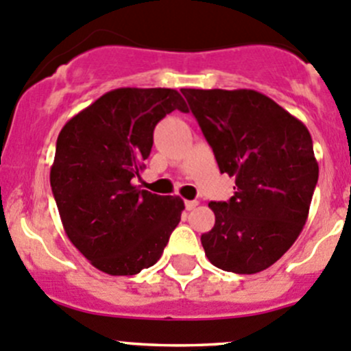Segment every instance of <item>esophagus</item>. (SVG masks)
Wrapping results in <instances>:
<instances>
[{
	"label": "esophagus",
	"instance_id": "esophagus-1",
	"mask_svg": "<svg viewBox=\"0 0 351 351\" xmlns=\"http://www.w3.org/2000/svg\"><path fill=\"white\" fill-rule=\"evenodd\" d=\"M197 205H198V202H197V200H186V202H185L186 210H193V208H195Z\"/></svg>",
	"mask_w": 351,
	"mask_h": 351
}]
</instances>
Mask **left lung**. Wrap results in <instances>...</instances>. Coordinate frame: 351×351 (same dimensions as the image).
Instances as JSON below:
<instances>
[{
	"instance_id": "1",
	"label": "left lung",
	"mask_w": 351,
	"mask_h": 351,
	"mask_svg": "<svg viewBox=\"0 0 351 351\" xmlns=\"http://www.w3.org/2000/svg\"><path fill=\"white\" fill-rule=\"evenodd\" d=\"M234 195L210 202L215 224L202 234L214 267L251 275L295 243L309 215L319 166L300 120L254 90H182Z\"/></svg>"
}]
</instances>
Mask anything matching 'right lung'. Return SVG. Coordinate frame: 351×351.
Returning a JSON list of instances; mask_svg holds the SVG:
<instances>
[{
	"label": "right lung",
	"instance_id": "right-lung-1",
	"mask_svg": "<svg viewBox=\"0 0 351 351\" xmlns=\"http://www.w3.org/2000/svg\"><path fill=\"white\" fill-rule=\"evenodd\" d=\"M189 112L169 88H119L59 132L51 186L69 241L95 268L136 275L161 258L185 204L132 185L153 147L156 123Z\"/></svg>",
	"mask_w": 351,
	"mask_h": 351
}]
</instances>
